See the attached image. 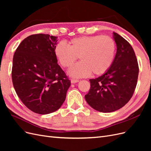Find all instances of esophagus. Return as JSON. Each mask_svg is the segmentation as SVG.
<instances>
[{
  "instance_id": "obj_1",
  "label": "esophagus",
  "mask_w": 151,
  "mask_h": 151,
  "mask_svg": "<svg viewBox=\"0 0 151 151\" xmlns=\"http://www.w3.org/2000/svg\"><path fill=\"white\" fill-rule=\"evenodd\" d=\"M70 81H71V83H77L79 81V80L75 79H71Z\"/></svg>"
}]
</instances>
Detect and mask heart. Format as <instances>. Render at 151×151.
<instances>
[{"instance_id": "heart-1", "label": "heart", "mask_w": 151, "mask_h": 151, "mask_svg": "<svg viewBox=\"0 0 151 151\" xmlns=\"http://www.w3.org/2000/svg\"><path fill=\"white\" fill-rule=\"evenodd\" d=\"M68 46L60 42L55 47V54L63 67H69L79 56L81 62L72 66L68 74L86 77L92 72L99 76L111 67L115 55V41L108 36H83L71 39Z\"/></svg>"}]
</instances>
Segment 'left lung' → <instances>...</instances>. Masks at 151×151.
<instances>
[{"instance_id": "obj_1", "label": "left lung", "mask_w": 151, "mask_h": 151, "mask_svg": "<svg viewBox=\"0 0 151 151\" xmlns=\"http://www.w3.org/2000/svg\"><path fill=\"white\" fill-rule=\"evenodd\" d=\"M113 38L117 49L111 66L101 76L89 79L91 88L85 95L89 106L103 113L118 110L130 101L139 76L138 62L133 48L115 32Z\"/></svg>"}]
</instances>
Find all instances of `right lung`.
Masks as SVG:
<instances>
[{
	"label": "right lung",
	"mask_w": 151,
	"mask_h": 151,
	"mask_svg": "<svg viewBox=\"0 0 151 151\" xmlns=\"http://www.w3.org/2000/svg\"><path fill=\"white\" fill-rule=\"evenodd\" d=\"M57 37L30 35L21 42L13 57L12 80L18 97L36 113L46 115L60 108L70 81L57 63Z\"/></svg>",
	"instance_id": "add662e5"
}]
</instances>
